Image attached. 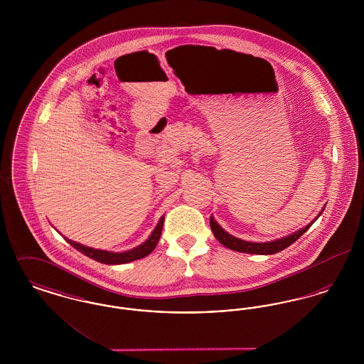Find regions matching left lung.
<instances>
[{"instance_id": "1", "label": "left lung", "mask_w": 364, "mask_h": 364, "mask_svg": "<svg viewBox=\"0 0 364 364\" xmlns=\"http://www.w3.org/2000/svg\"><path fill=\"white\" fill-rule=\"evenodd\" d=\"M322 211H323V208H322ZM322 211L318 214V217L322 214ZM318 217H316V218H318ZM316 218H315V220H316ZM315 220H314V221H315ZM314 221H312L311 224H309V225L306 226V228H303V229L294 232V235H289V236H287V237H282V239H279V240L270 242H244L242 239H237V237H235V236L226 233L225 230L217 224V221H215L213 217H210V226H211V230H213L215 239L221 242L223 245H225L226 248H229V250L239 251V252H245V254L272 255V254H277L279 251L285 250L287 247H289L291 244H294L306 230L310 229V226L314 224Z\"/></svg>"}]
</instances>
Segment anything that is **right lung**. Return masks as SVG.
Segmentation results:
<instances>
[{
  "label": "right lung",
  "mask_w": 364,
  "mask_h": 364,
  "mask_svg": "<svg viewBox=\"0 0 364 364\" xmlns=\"http://www.w3.org/2000/svg\"><path fill=\"white\" fill-rule=\"evenodd\" d=\"M164 217H161L159 223L156 224V229L153 230L151 236L140 244L136 248L127 251V252H109V251H104V250H95V248H90V247H85L79 242H72L70 239L64 237L67 242H70L73 248H76L79 252L85 254L88 258L97 260L100 263H105V264H122V263H128L132 260L141 259L144 257H147L149 254H151L156 247V244L159 242L161 237V232H162V226H164Z\"/></svg>",
  "instance_id": "1"
}]
</instances>
